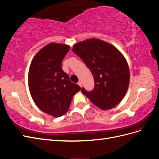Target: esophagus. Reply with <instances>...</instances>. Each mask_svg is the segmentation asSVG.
<instances>
[{"instance_id": "obj_1", "label": "esophagus", "mask_w": 159, "mask_h": 159, "mask_svg": "<svg viewBox=\"0 0 159 159\" xmlns=\"http://www.w3.org/2000/svg\"><path fill=\"white\" fill-rule=\"evenodd\" d=\"M78 85L79 86H80V87H82V84H81V81H79V82L78 83Z\"/></svg>"}]
</instances>
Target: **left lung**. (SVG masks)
<instances>
[{
  "label": "left lung",
  "mask_w": 159,
  "mask_h": 159,
  "mask_svg": "<svg viewBox=\"0 0 159 159\" xmlns=\"http://www.w3.org/2000/svg\"><path fill=\"white\" fill-rule=\"evenodd\" d=\"M91 70L95 88L81 92L102 110L115 107L125 95L129 85L127 61L117 48L97 38H89L75 44L72 49Z\"/></svg>",
  "instance_id": "left-lung-1"
}]
</instances>
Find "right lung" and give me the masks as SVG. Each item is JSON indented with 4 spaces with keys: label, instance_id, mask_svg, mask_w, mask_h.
<instances>
[{
    "label": "right lung",
    "instance_id": "add662e5",
    "mask_svg": "<svg viewBox=\"0 0 159 159\" xmlns=\"http://www.w3.org/2000/svg\"><path fill=\"white\" fill-rule=\"evenodd\" d=\"M69 45L52 42L33 57L28 71V88L34 102L43 112L54 117L64 115L74 95L81 89L61 68Z\"/></svg>",
    "mask_w": 159,
    "mask_h": 159
}]
</instances>
